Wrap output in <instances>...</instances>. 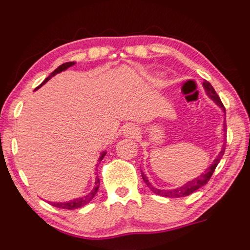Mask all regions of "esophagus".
Returning a JSON list of instances; mask_svg holds the SVG:
<instances>
[{
  "mask_svg": "<svg viewBox=\"0 0 250 250\" xmlns=\"http://www.w3.org/2000/svg\"><path fill=\"white\" fill-rule=\"evenodd\" d=\"M123 133L126 137H136L138 134V128L133 124H126L123 128Z\"/></svg>",
  "mask_w": 250,
  "mask_h": 250,
  "instance_id": "esophagus-1",
  "label": "esophagus"
}]
</instances>
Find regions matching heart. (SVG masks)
Wrapping results in <instances>:
<instances>
[{
  "instance_id": "b5f03b06",
  "label": "heart",
  "mask_w": 250,
  "mask_h": 250,
  "mask_svg": "<svg viewBox=\"0 0 250 250\" xmlns=\"http://www.w3.org/2000/svg\"><path fill=\"white\" fill-rule=\"evenodd\" d=\"M160 77H161V76H157V79H160Z\"/></svg>"
}]
</instances>
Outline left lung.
Listing matches in <instances>:
<instances>
[{"instance_id": "left-lung-1", "label": "left lung", "mask_w": 250, "mask_h": 250, "mask_svg": "<svg viewBox=\"0 0 250 250\" xmlns=\"http://www.w3.org/2000/svg\"><path fill=\"white\" fill-rule=\"evenodd\" d=\"M204 87H205V91H206L207 96L209 97L212 101L215 103L216 105H218L219 107H221V110L224 111L225 113V120H224V132H226V110L224 107V105H222L221 101H220L218 93L215 92V90H214V87L210 85L209 82L205 81L204 82ZM226 134V133H225ZM224 134V136H225ZM226 140V139H225ZM225 147H226V144L224 143V145H222V148L221 151H220V153L218 157L215 158L213 161V164L210 165L208 168L202 174L200 175V177L198 178H194L193 180L188 181V183H186L185 185H183L181 187H178V188H174V189H159V188H155V187L152 185L151 183L148 181L147 177H146L145 174L142 172V177L144 179V181H145L146 185L149 187V189L152 190V192L155 193V194L160 195V196H165V198H181V196H187V195H190L192 193H194L195 190H198L200 187L205 186L208 183V180H209L210 177H212V174L214 173V171H215L216 166H218V164L220 163V160H221L222 155H224L225 153Z\"/></svg>"}]
</instances>
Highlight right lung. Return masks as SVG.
<instances>
[{"mask_svg": "<svg viewBox=\"0 0 250 250\" xmlns=\"http://www.w3.org/2000/svg\"><path fill=\"white\" fill-rule=\"evenodd\" d=\"M72 65H75V62H67V63L62 64V65L58 66L54 72L50 73L49 77L44 79L43 83L41 84L38 87H36V89H40V87L42 86L43 84H45L50 78L54 77L55 75H57V73H60L62 71H65L66 69H69V67L72 66ZM105 154H106V152H105V151L102 152L101 157H99V159H98V163H101V161L103 160V158H104ZM97 167H98V164H97ZM99 184H101V181H99V178L97 177L96 178V183H95V187H93V189L91 190L89 194L82 196V198L73 199V200H70V201H66V202H50V204H51L52 206H55V207L63 208V209H77V208H81V207L85 206V205H87L91 200H92L93 198H95V195L97 194V190H98V188H99Z\"/></svg>", "mask_w": 250, "mask_h": 250, "instance_id": "right-lung-1", "label": "right lung"}]
</instances>
